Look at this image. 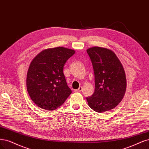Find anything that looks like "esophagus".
Returning <instances> with one entry per match:
<instances>
[{"label":"esophagus","instance_id":"1","mask_svg":"<svg viewBox=\"0 0 149 149\" xmlns=\"http://www.w3.org/2000/svg\"><path fill=\"white\" fill-rule=\"evenodd\" d=\"M81 90H82V87H80L78 89H77V90H75V92H81Z\"/></svg>","mask_w":149,"mask_h":149}]
</instances>
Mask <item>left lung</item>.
Returning a JSON list of instances; mask_svg holds the SVG:
<instances>
[{
    "instance_id": "left-lung-1",
    "label": "left lung",
    "mask_w": 149,
    "mask_h": 149,
    "mask_svg": "<svg viewBox=\"0 0 149 149\" xmlns=\"http://www.w3.org/2000/svg\"><path fill=\"white\" fill-rule=\"evenodd\" d=\"M95 75V92L87 97L89 107L97 113L116 107L121 102L126 89L123 67L114 52L95 46L87 50Z\"/></svg>"
}]
</instances>
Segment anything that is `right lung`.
Returning a JSON list of instances; mask_svg holds the SVG:
<instances>
[{
    "instance_id": "obj_1",
    "label": "right lung",
    "mask_w": 149,
    "mask_h": 149,
    "mask_svg": "<svg viewBox=\"0 0 149 149\" xmlns=\"http://www.w3.org/2000/svg\"><path fill=\"white\" fill-rule=\"evenodd\" d=\"M75 51L63 47L41 51L31 61L28 70L26 87L37 106L54 110L64 103L72 90L63 73L66 61Z\"/></svg>"
}]
</instances>
